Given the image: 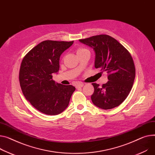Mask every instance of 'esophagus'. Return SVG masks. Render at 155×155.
I'll use <instances>...</instances> for the list:
<instances>
[{"label": "esophagus", "instance_id": "34e87169", "mask_svg": "<svg viewBox=\"0 0 155 155\" xmlns=\"http://www.w3.org/2000/svg\"><path fill=\"white\" fill-rule=\"evenodd\" d=\"M84 85V84L83 83H79L75 85V87H76V88H81Z\"/></svg>", "mask_w": 155, "mask_h": 155}]
</instances>
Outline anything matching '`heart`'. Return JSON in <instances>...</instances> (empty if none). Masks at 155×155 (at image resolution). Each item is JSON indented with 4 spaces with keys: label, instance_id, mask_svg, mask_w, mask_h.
I'll list each match as a JSON object with an SVG mask.
<instances>
[{
    "label": "heart",
    "instance_id": "1",
    "mask_svg": "<svg viewBox=\"0 0 155 155\" xmlns=\"http://www.w3.org/2000/svg\"><path fill=\"white\" fill-rule=\"evenodd\" d=\"M85 50H87V49H85V48H78L77 50V54H78L81 53V52H82V51H85Z\"/></svg>",
    "mask_w": 155,
    "mask_h": 155
}]
</instances>
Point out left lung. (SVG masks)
<instances>
[{
	"label": "left lung",
	"instance_id": "left-lung-1",
	"mask_svg": "<svg viewBox=\"0 0 155 155\" xmlns=\"http://www.w3.org/2000/svg\"><path fill=\"white\" fill-rule=\"evenodd\" d=\"M79 41L94 48L95 67L108 74V81L101 87L92 84L93 104L104 110L119 106L129 95L135 78V64L129 51L108 35L92 36Z\"/></svg>",
	"mask_w": 155,
	"mask_h": 155
}]
</instances>
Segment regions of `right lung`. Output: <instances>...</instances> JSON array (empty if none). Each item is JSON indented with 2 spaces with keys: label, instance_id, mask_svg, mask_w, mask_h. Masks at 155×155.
I'll return each instance as SVG.
<instances>
[{
  "label": "right lung",
  "instance_id": "obj_1",
  "mask_svg": "<svg viewBox=\"0 0 155 155\" xmlns=\"http://www.w3.org/2000/svg\"><path fill=\"white\" fill-rule=\"evenodd\" d=\"M74 43L45 40L24 57L19 71V82L25 98L39 111L56 115L68 107L75 88L57 84L53 74L59 70L61 54Z\"/></svg>",
  "mask_w": 155,
  "mask_h": 155
}]
</instances>
